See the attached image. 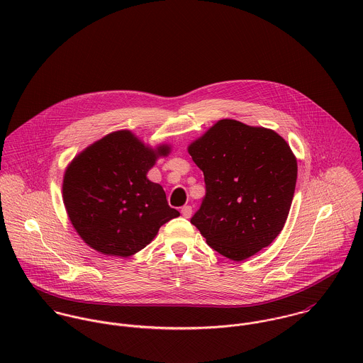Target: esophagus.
<instances>
[{"instance_id": "1", "label": "esophagus", "mask_w": 363, "mask_h": 363, "mask_svg": "<svg viewBox=\"0 0 363 363\" xmlns=\"http://www.w3.org/2000/svg\"><path fill=\"white\" fill-rule=\"evenodd\" d=\"M191 213H193V208L190 207V206H186V207L182 208V215H183L184 218H190Z\"/></svg>"}]
</instances>
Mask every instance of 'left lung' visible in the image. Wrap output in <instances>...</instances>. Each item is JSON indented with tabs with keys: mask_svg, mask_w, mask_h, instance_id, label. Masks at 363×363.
Masks as SVG:
<instances>
[{
	"mask_svg": "<svg viewBox=\"0 0 363 363\" xmlns=\"http://www.w3.org/2000/svg\"><path fill=\"white\" fill-rule=\"evenodd\" d=\"M206 197L191 223L219 255L242 261L269 246L292 204L298 164L275 131L220 120L189 147Z\"/></svg>",
	"mask_w": 363,
	"mask_h": 363,
	"instance_id": "obj_1",
	"label": "left lung"
}]
</instances>
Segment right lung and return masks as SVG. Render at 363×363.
Instances as JSON below:
<instances>
[{"label": "right lung", "mask_w": 363, "mask_h": 363, "mask_svg": "<svg viewBox=\"0 0 363 363\" xmlns=\"http://www.w3.org/2000/svg\"><path fill=\"white\" fill-rule=\"evenodd\" d=\"M156 151L130 131H116L77 156L64 174L62 199L71 223L92 249L128 257L151 243L159 228L179 216L160 184L147 179Z\"/></svg>", "instance_id": "add662e5"}]
</instances>
